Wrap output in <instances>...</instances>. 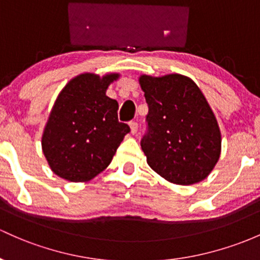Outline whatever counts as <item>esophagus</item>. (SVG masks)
<instances>
[{"mask_svg": "<svg viewBox=\"0 0 260 260\" xmlns=\"http://www.w3.org/2000/svg\"><path fill=\"white\" fill-rule=\"evenodd\" d=\"M130 130H131V134L133 135H135L136 133H138V129H139V124L136 121H131L130 122Z\"/></svg>", "mask_w": 260, "mask_h": 260, "instance_id": "1", "label": "esophagus"}]
</instances>
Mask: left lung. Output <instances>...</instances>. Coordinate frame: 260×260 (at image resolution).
Instances as JSON below:
<instances>
[{
    "label": "left lung",
    "mask_w": 260,
    "mask_h": 260,
    "mask_svg": "<svg viewBox=\"0 0 260 260\" xmlns=\"http://www.w3.org/2000/svg\"><path fill=\"white\" fill-rule=\"evenodd\" d=\"M149 105L141 149L149 166L176 185L205 180L218 162L220 130L196 83L181 74L139 78Z\"/></svg>",
    "instance_id": "8db88e82"
}]
</instances>
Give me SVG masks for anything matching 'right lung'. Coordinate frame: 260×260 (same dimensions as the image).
Here are the masks:
<instances>
[{
    "mask_svg": "<svg viewBox=\"0 0 260 260\" xmlns=\"http://www.w3.org/2000/svg\"><path fill=\"white\" fill-rule=\"evenodd\" d=\"M118 73H84L69 80L55 99L42 136V150L55 175L86 182L113 160L127 124L119 122L116 100L107 89Z\"/></svg>",
    "mask_w": 260,
    "mask_h": 260,
    "instance_id": "obj_1",
    "label": "right lung"
}]
</instances>
